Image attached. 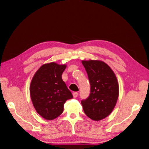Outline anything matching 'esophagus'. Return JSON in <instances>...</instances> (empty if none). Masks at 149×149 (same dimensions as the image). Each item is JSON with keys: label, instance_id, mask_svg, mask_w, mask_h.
Masks as SVG:
<instances>
[{"label": "esophagus", "instance_id": "obj_1", "mask_svg": "<svg viewBox=\"0 0 149 149\" xmlns=\"http://www.w3.org/2000/svg\"><path fill=\"white\" fill-rule=\"evenodd\" d=\"M73 95L74 97H76L78 96V92H74V93H73Z\"/></svg>", "mask_w": 149, "mask_h": 149}]
</instances>
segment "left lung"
I'll list each match as a JSON object with an SVG mask.
<instances>
[{"instance_id": "8db88e82", "label": "left lung", "mask_w": 149, "mask_h": 149, "mask_svg": "<svg viewBox=\"0 0 149 149\" xmlns=\"http://www.w3.org/2000/svg\"><path fill=\"white\" fill-rule=\"evenodd\" d=\"M91 84L89 97L81 103L84 113L93 120H101L109 116L119 97V83L114 71L100 60H83Z\"/></svg>"}]
</instances>
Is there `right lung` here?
I'll return each mask as SVG.
<instances>
[{
	"label": "right lung",
	"instance_id": "obj_1",
	"mask_svg": "<svg viewBox=\"0 0 149 149\" xmlns=\"http://www.w3.org/2000/svg\"><path fill=\"white\" fill-rule=\"evenodd\" d=\"M66 65L55 62L43 65L31 79L30 93L37 113L47 120L58 118L63 112L66 100L73 95L63 81L61 75Z\"/></svg>",
	"mask_w": 149,
	"mask_h": 149
}]
</instances>
